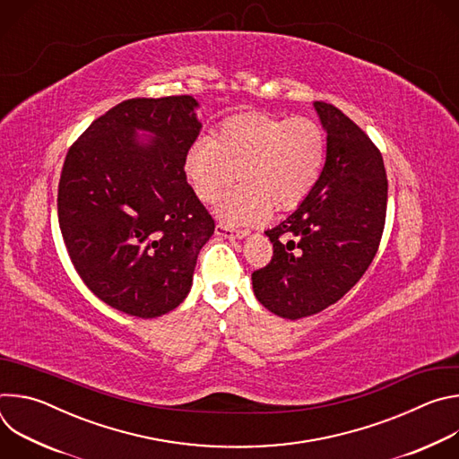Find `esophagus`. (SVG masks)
Returning <instances> with one entry per match:
<instances>
[{"mask_svg":"<svg viewBox=\"0 0 459 459\" xmlns=\"http://www.w3.org/2000/svg\"><path fill=\"white\" fill-rule=\"evenodd\" d=\"M216 234L221 236V238H227V239H241V238L248 236V230H239V229H232L229 225L218 223L216 225Z\"/></svg>","mask_w":459,"mask_h":459,"instance_id":"1","label":"esophagus"}]
</instances>
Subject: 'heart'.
Listing matches in <instances>:
<instances>
[{
    "label": "heart",
    "instance_id": "1",
    "mask_svg": "<svg viewBox=\"0 0 459 459\" xmlns=\"http://www.w3.org/2000/svg\"><path fill=\"white\" fill-rule=\"evenodd\" d=\"M326 160L325 128L312 117L245 112L227 119L212 140L194 143L185 174L204 204H216L236 179L241 185L221 205L229 223L264 220L271 209L301 205L317 185Z\"/></svg>",
    "mask_w": 459,
    "mask_h": 459
}]
</instances>
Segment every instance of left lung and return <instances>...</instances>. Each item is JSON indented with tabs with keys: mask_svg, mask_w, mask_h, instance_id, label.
<instances>
[{
	"mask_svg": "<svg viewBox=\"0 0 459 459\" xmlns=\"http://www.w3.org/2000/svg\"><path fill=\"white\" fill-rule=\"evenodd\" d=\"M314 108L326 133V160L308 198L265 230L274 255L252 273L257 301L299 319L342 299L377 252L386 214L381 152L363 130L331 103Z\"/></svg>",
	"mask_w": 459,
	"mask_h": 459,
	"instance_id": "1",
	"label": "left lung"
}]
</instances>
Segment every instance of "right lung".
I'll list each match as a JSON object with an SVG mask.
<instances>
[{
  "mask_svg": "<svg viewBox=\"0 0 459 459\" xmlns=\"http://www.w3.org/2000/svg\"><path fill=\"white\" fill-rule=\"evenodd\" d=\"M192 96L134 98L91 123L57 186L65 247L83 283L128 316L158 317L188 294L214 220L186 183L202 123ZM149 134L142 143L137 133Z\"/></svg>",
  "mask_w": 459,
  "mask_h": 459,
  "instance_id": "1",
  "label": "right lung"
}]
</instances>
